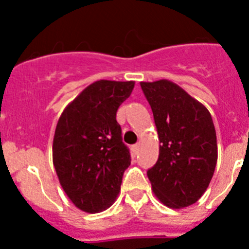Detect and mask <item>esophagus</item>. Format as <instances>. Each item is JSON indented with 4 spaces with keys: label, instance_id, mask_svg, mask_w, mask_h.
<instances>
[{
    "label": "esophagus",
    "instance_id": "1",
    "mask_svg": "<svg viewBox=\"0 0 249 249\" xmlns=\"http://www.w3.org/2000/svg\"><path fill=\"white\" fill-rule=\"evenodd\" d=\"M138 151H140V144H135V146L132 147V153H133L135 156L137 155Z\"/></svg>",
    "mask_w": 249,
    "mask_h": 249
}]
</instances>
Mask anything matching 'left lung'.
Listing matches in <instances>:
<instances>
[{"instance_id":"left-lung-1","label":"left lung","mask_w":249,"mask_h":249,"mask_svg":"<svg viewBox=\"0 0 249 249\" xmlns=\"http://www.w3.org/2000/svg\"><path fill=\"white\" fill-rule=\"evenodd\" d=\"M151 106L160 156L147 176L160 203L181 210L196 203L210 186L218 149L206 106L168 80L141 82Z\"/></svg>"}]
</instances>
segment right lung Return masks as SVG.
I'll return each instance as SVG.
<instances>
[{
  "mask_svg": "<svg viewBox=\"0 0 249 249\" xmlns=\"http://www.w3.org/2000/svg\"><path fill=\"white\" fill-rule=\"evenodd\" d=\"M133 89L135 81H96L59 116L52 160L65 193L83 212L106 211L120 195L131 155L116 113Z\"/></svg>",
  "mask_w": 249,
  "mask_h": 249,
  "instance_id": "obj_1",
  "label": "right lung"
}]
</instances>
